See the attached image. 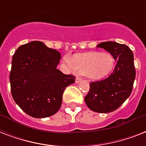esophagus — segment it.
Listing matches in <instances>:
<instances>
[{
  "mask_svg": "<svg viewBox=\"0 0 146 146\" xmlns=\"http://www.w3.org/2000/svg\"><path fill=\"white\" fill-rule=\"evenodd\" d=\"M82 77H80V76H77V77L76 78V82H80V81L82 80Z\"/></svg>",
  "mask_w": 146,
  "mask_h": 146,
  "instance_id": "1",
  "label": "esophagus"
}]
</instances>
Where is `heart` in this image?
Instances as JSON below:
<instances>
[{"label":"heart","mask_w":146,"mask_h":146,"mask_svg":"<svg viewBox=\"0 0 146 146\" xmlns=\"http://www.w3.org/2000/svg\"><path fill=\"white\" fill-rule=\"evenodd\" d=\"M71 68L91 79H101L112 70L114 60L109 53L88 52L73 55L66 60Z\"/></svg>","instance_id":"heart-1"}]
</instances>
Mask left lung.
I'll return each mask as SVG.
<instances>
[{
	"label": "left lung",
	"mask_w": 146,
	"mask_h": 146,
	"mask_svg": "<svg viewBox=\"0 0 146 146\" xmlns=\"http://www.w3.org/2000/svg\"><path fill=\"white\" fill-rule=\"evenodd\" d=\"M97 47L108 51L117 64L108 77L90 82L85 102L92 111L109 113L120 107L131 94L136 77L133 54L128 46L114 42H102Z\"/></svg>",
	"instance_id": "1"
}]
</instances>
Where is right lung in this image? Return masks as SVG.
Segmentation results:
<instances>
[{"label":"right lung","instance_id":"1","mask_svg":"<svg viewBox=\"0 0 146 146\" xmlns=\"http://www.w3.org/2000/svg\"><path fill=\"white\" fill-rule=\"evenodd\" d=\"M60 54L42 42L19 47L13 56L10 82L13 98L28 115L48 117L58 111L66 86L76 76L57 69Z\"/></svg>","mask_w":146,"mask_h":146}]
</instances>
